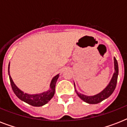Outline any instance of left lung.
<instances>
[{
  "label": "left lung",
  "mask_w": 127,
  "mask_h": 127,
  "mask_svg": "<svg viewBox=\"0 0 127 127\" xmlns=\"http://www.w3.org/2000/svg\"><path fill=\"white\" fill-rule=\"evenodd\" d=\"M114 73L113 74L112 78H111V79L108 85L101 92H99L96 95H86L79 93L76 90L75 84L74 83L75 92L76 93V94L78 95V96L82 100H83L84 101L88 103L89 104H96V103L101 102L102 101L109 97L112 94L113 92H114L115 89L116 88L117 82L119 67L118 63H117V61L115 57H114Z\"/></svg>",
  "instance_id": "1"
}]
</instances>
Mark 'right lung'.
<instances>
[{
	"label": "right lung",
	"mask_w": 127,
	"mask_h": 127,
	"mask_svg": "<svg viewBox=\"0 0 127 127\" xmlns=\"http://www.w3.org/2000/svg\"><path fill=\"white\" fill-rule=\"evenodd\" d=\"M8 71L9 78H10V81L11 86H12L14 93L20 99L28 103L29 105H31L34 107L43 106L44 105H45L46 103H47L55 95L56 82L59 77V74L53 78V79L51 82V84H50V89L48 91L44 92L41 93V94H28L27 93L24 92L23 91L21 90L20 89H19L16 86V85L15 84L14 82H13L10 76V63L8 64Z\"/></svg>",
	"instance_id": "right-lung-1"
}]
</instances>
